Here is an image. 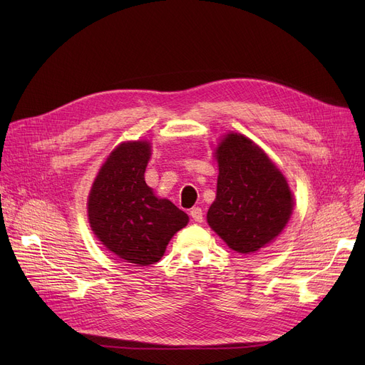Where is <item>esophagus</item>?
Segmentation results:
<instances>
[{"label": "esophagus", "instance_id": "34e87169", "mask_svg": "<svg viewBox=\"0 0 365 365\" xmlns=\"http://www.w3.org/2000/svg\"><path fill=\"white\" fill-rule=\"evenodd\" d=\"M190 217H192L195 222L201 223L204 220V213L200 207H194L192 210H190Z\"/></svg>", "mask_w": 365, "mask_h": 365}]
</instances>
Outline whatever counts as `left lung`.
Wrapping results in <instances>:
<instances>
[{
    "label": "left lung",
    "instance_id": "1",
    "mask_svg": "<svg viewBox=\"0 0 365 365\" xmlns=\"http://www.w3.org/2000/svg\"><path fill=\"white\" fill-rule=\"evenodd\" d=\"M216 158L217 194L207 222L229 248L241 255L256 253L281 234L292 216L289 183L266 153L242 134H227Z\"/></svg>",
    "mask_w": 365,
    "mask_h": 365
}]
</instances>
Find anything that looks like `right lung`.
Returning <instances> with one entry per match:
<instances>
[{
    "instance_id": "right-lung-1",
    "label": "right lung",
    "mask_w": 365,
    "mask_h": 365,
    "mask_svg": "<svg viewBox=\"0 0 365 365\" xmlns=\"http://www.w3.org/2000/svg\"><path fill=\"white\" fill-rule=\"evenodd\" d=\"M148 142L121 143L102 165L88 197L93 232L109 252L138 266L158 262L187 215L160 200L145 182Z\"/></svg>"
}]
</instances>
